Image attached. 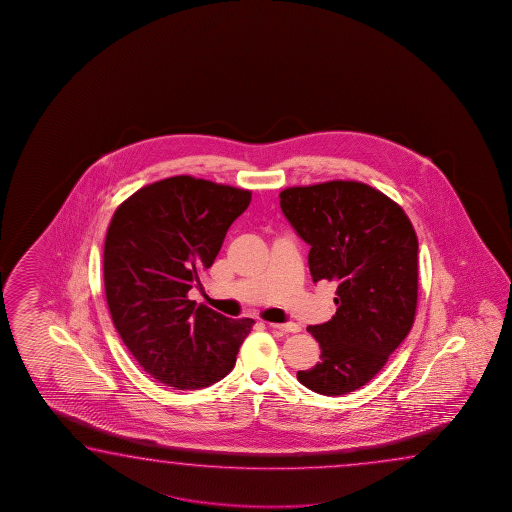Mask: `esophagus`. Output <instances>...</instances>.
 <instances>
[{
  "instance_id": "1",
  "label": "esophagus",
  "mask_w": 512,
  "mask_h": 512,
  "mask_svg": "<svg viewBox=\"0 0 512 512\" xmlns=\"http://www.w3.org/2000/svg\"><path fill=\"white\" fill-rule=\"evenodd\" d=\"M269 326L272 330L281 331V333H297V331H301V326H299V324H295V322H286V324L272 322Z\"/></svg>"
}]
</instances>
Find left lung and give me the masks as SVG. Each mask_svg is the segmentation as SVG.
Returning a JSON list of instances; mask_svg holds the SVG:
<instances>
[{
  "mask_svg": "<svg viewBox=\"0 0 512 512\" xmlns=\"http://www.w3.org/2000/svg\"><path fill=\"white\" fill-rule=\"evenodd\" d=\"M279 206L310 245L313 283H337V313L308 326L321 362L297 371L304 387L340 396L364 387L412 330L417 308V236L399 204L358 181L294 186Z\"/></svg>",
  "mask_w": 512,
  "mask_h": 512,
  "instance_id": "obj_1",
  "label": "left lung"
}]
</instances>
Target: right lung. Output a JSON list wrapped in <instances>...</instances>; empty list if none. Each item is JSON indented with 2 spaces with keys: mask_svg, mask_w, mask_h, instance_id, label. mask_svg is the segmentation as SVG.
Segmentation results:
<instances>
[{
  "mask_svg": "<svg viewBox=\"0 0 512 512\" xmlns=\"http://www.w3.org/2000/svg\"><path fill=\"white\" fill-rule=\"evenodd\" d=\"M251 191L190 175L152 182L114 211L104 245V285L114 328L145 373L174 389L222 380L251 333L188 299Z\"/></svg>",
  "mask_w": 512,
  "mask_h": 512,
  "instance_id": "add662e5",
  "label": "right lung"
}]
</instances>
